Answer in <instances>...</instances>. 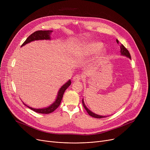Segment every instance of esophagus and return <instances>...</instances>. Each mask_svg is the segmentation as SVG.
I'll return each instance as SVG.
<instances>
[{
  "instance_id": "obj_1",
  "label": "esophagus",
  "mask_w": 150,
  "mask_h": 150,
  "mask_svg": "<svg viewBox=\"0 0 150 150\" xmlns=\"http://www.w3.org/2000/svg\"><path fill=\"white\" fill-rule=\"evenodd\" d=\"M82 76L80 75H76L73 77V81H78L81 80Z\"/></svg>"
}]
</instances>
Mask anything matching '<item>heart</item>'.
Returning a JSON list of instances; mask_svg holds the SVG:
<instances>
[{
	"label": "heart",
	"mask_w": 150,
	"mask_h": 150,
	"mask_svg": "<svg viewBox=\"0 0 150 150\" xmlns=\"http://www.w3.org/2000/svg\"><path fill=\"white\" fill-rule=\"evenodd\" d=\"M103 47V44L98 41H91L78 46L75 54L78 57H85L96 53Z\"/></svg>",
	"instance_id": "b5f03b06"
}]
</instances>
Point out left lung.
Here are the masks:
<instances>
[{
    "instance_id": "8db88e82",
    "label": "left lung",
    "mask_w": 150,
    "mask_h": 150,
    "mask_svg": "<svg viewBox=\"0 0 150 150\" xmlns=\"http://www.w3.org/2000/svg\"><path fill=\"white\" fill-rule=\"evenodd\" d=\"M116 41L117 42V44L119 43V41L117 40V39H116ZM120 53H121V54L123 55V56H125L131 59V55H130V53L129 52V51L125 48V46L123 45V44H120ZM82 103H83V105L84 108V109L86 110V111L88 112V113L89 114V115H90L91 116L94 117V118H97V119H101V118H104V117H106L107 116H103V115H98V114H96L95 113L92 112L91 111H90V110L86 106L85 104H84V100L83 99L82 100Z\"/></svg>"
}]
</instances>
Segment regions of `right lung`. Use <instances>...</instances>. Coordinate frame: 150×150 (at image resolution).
Segmentation results:
<instances>
[{"label": "right lung", "instance_id": "add662e5", "mask_svg": "<svg viewBox=\"0 0 150 150\" xmlns=\"http://www.w3.org/2000/svg\"><path fill=\"white\" fill-rule=\"evenodd\" d=\"M53 31L52 30H38L35 31V32L33 33L31 35H30L25 40V41L23 42L21 47L25 45V44L30 43L32 41H37V40H50V34ZM71 84V81L69 80L66 83H65L64 85L61 86V88L59 89L58 92V95L57 97L56 98V100L54 101V103H53L51 105L45 108H41V109H36V108H33L31 107H30L25 105L24 103H23L26 106H27L28 108L31 109V110H33V111L38 112V113H40V114H50L52 112H53L55 109L58 108V107L59 106L61 101L62 100L63 95H64V93L65 91L68 88L69 86Z\"/></svg>", "mask_w": 150, "mask_h": 150}]
</instances>
